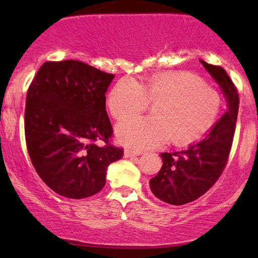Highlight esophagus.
<instances>
[{"label": "esophagus", "instance_id": "esophagus-1", "mask_svg": "<svg viewBox=\"0 0 258 258\" xmlns=\"http://www.w3.org/2000/svg\"><path fill=\"white\" fill-rule=\"evenodd\" d=\"M143 153H144L143 150H139V149H130V148L125 149V156H126V158H133V156L142 155Z\"/></svg>", "mask_w": 258, "mask_h": 258}]
</instances>
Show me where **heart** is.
<instances>
[{"label": "heart", "instance_id": "1", "mask_svg": "<svg viewBox=\"0 0 258 258\" xmlns=\"http://www.w3.org/2000/svg\"><path fill=\"white\" fill-rule=\"evenodd\" d=\"M154 103V117H132L120 122L116 135L130 147H158L172 138L188 144L203 137L214 126L221 99L214 88L186 73L159 74L143 84L131 78L120 80L108 96L115 119L141 114Z\"/></svg>", "mask_w": 258, "mask_h": 258}]
</instances>
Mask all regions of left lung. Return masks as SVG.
I'll use <instances>...</instances> for the list:
<instances>
[{
	"mask_svg": "<svg viewBox=\"0 0 258 258\" xmlns=\"http://www.w3.org/2000/svg\"><path fill=\"white\" fill-rule=\"evenodd\" d=\"M227 99V111L203 141L185 150L162 153L161 170L150 179L153 194L171 205L197 200L217 182L226 168L232 149L239 110L238 88L220 65L200 60Z\"/></svg>",
	"mask_w": 258,
	"mask_h": 258,
	"instance_id": "1",
	"label": "left lung"
}]
</instances>
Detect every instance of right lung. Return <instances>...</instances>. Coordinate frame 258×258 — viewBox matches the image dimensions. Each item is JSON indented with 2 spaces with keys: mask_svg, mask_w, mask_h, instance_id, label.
Returning a JSON list of instances; mask_svg holds the SVG:
<instances>
[{
  "mask_svg": "<svg viewBox=\"0 0 258 258\" xmlns=\"http://www.w3.org/2000/svg\"><path fill=\"white\" fill-rule=\"evenodd\" d=\"M114 79L79 60L46 61L26 93L25 141L32 166L53 191L70 199L97 194L106 168L122 158L111 144L105 92ZM99 141L103 146L96 144Z\"/></svg>",
  "mask_w": 258,
  "mask_h": 258,
  "instance_id": "right-lung-1",
  "label": "right lung"
}]
</instances>
